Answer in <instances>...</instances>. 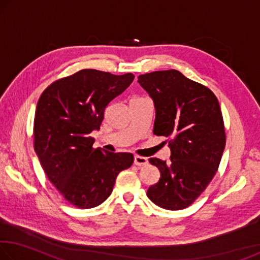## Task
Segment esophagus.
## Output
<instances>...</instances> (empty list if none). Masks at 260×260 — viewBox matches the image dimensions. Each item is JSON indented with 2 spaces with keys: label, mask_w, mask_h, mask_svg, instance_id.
Returning a JSON list of instances; mask_svg holds the SVG:
<instances>
[{
  "label": "esophagus",
  "mask_w": 260,
  "mask_h": 260,
  "mask_svg": "<svg viewBox=\"0 0 260 260\" xmlns=\"http://www.w3.org/2000/svg\"><path fill=\"white\" fill-rule=\"evenodd\" d=\"M134 164L136 166H144L148 164V159L146 157H141V156H135L134 157Z\"/></svg>",
  "instance_id": "esophagus-1"
}]
</instances>
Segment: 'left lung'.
<instances>
[{"instance_id":"obj_1","label":"left lung","mask_w":260,"mask_h":260,"mask_svg":"<svg viewBox=\"0 0 260 260\" xmlns=\"http://www.w3.org/2000/svg\"><path fill=\"white\" fill-rule=\"evenodd\" d=\"M138 81L155 104L153 134L171 138V160L149 159L160 178L147 196L162 209H186L213 179L226 146L218 99L177 70L141 74Z\"/></svg>"}]
</instances>
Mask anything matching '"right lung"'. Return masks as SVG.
Masks as SVG:
<instances>
[{"label": "right lung", "mask_w": 260, "mask_h": 260, "mask_svg": "<svg viewBox=\"0 0 260 260\" xmlns=\"http://www.w3.org/2000/svg\"><path fill=\"white\" fill-rule=\"evenodd\" d=\"M134 80L81 70L52 82L41 94L34 118V150L49 181L70 204L95 208L111 193L117 175L133 164L127 152L94 149L104 110Z\"/></svg>", "instance_id": "1"}]
</instances>
